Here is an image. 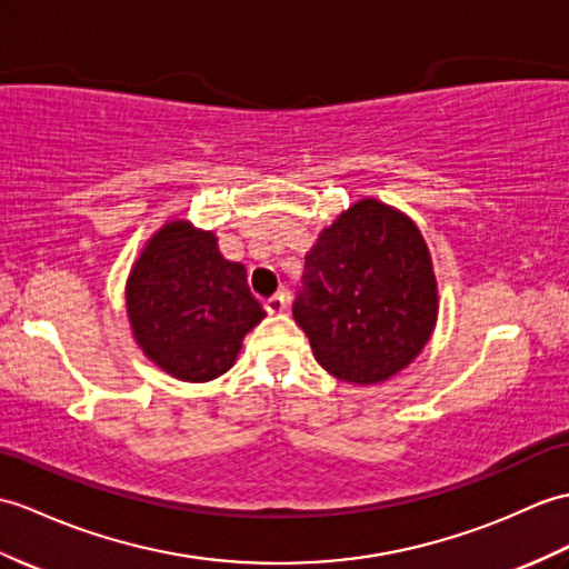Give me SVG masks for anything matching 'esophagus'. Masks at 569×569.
I'll use <instances>...</instances> for the list:
<instances>
[{
	"instance_id": "34e87169",
	"label": "esophagus",
	"mask_w": 569,
	"mask_h": 569,
	"mask_svg": "<svg viewBox=\"0 0 569 569\" xmlns=\"http://www.w3.org/2000/svg\"><path fill=\"white\" fill-rule=\"evenodd\" d=\"M267 312L269 315H281L283 310H286V293H276V296H271L269 300H267Z\"/></svg>"
}]
</instances>
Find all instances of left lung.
<instances>
[{
  "label": "left lung",
  "instance_id": "obj_1",
  "mask_svg": "<svg viewBox=\"0 0 569 569\" xmlns=\"http://www.w3.org/2000/svg\"><path fill=\"white\" fill-rule=\"evenodd\" d=\"M439 293L425 237L400 210L363 198L317 237L293 317L317 363L353 386L380 382L429 341Z\"/></svg>",
  "mask_w": 569,
  "mask_h": 569
}]
</instances>
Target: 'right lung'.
<instances>
[{
	"mask_svg": "<svg viewBox=\"0 0 569 569\" xmlns=\"http://www.w3.org/2000/svg\"><path fill=\"white\" fill-rule=\"evenodd\" d=\"M126 306L144 356L187 382L230 371L244 335L267 317L242 263L224 259L218 237L187 220L167 222L144 244L128 276Z\"/></svg>",
	"mask_w": 569,
	"mask_h": 569,
	"instance_id": "obj_1",
	"label": "right lung"
}]
</instances>
